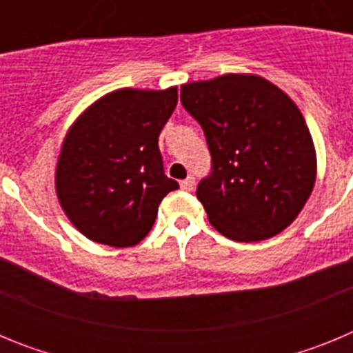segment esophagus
I'll list each match as a JSON object with an SVG mask.
<instances>
[{
  "instance_id": "esophagus-1",
  "label": "esophagus",
  "mask_w": 353,
  "mask_h": 353,
  "mask_svg": "<svg viewBox=\"0 0 353 353\" xmlns=\"http://www.w3.org/2000/svg\"><path fill=\"white\" fill-rule=\"evenodd\" d=\"M194 183H196L194 176H191V174H189L185 180H182V182H180V187H182L183 191H192V189H194Z\"/></svg>"
}]
</instances>
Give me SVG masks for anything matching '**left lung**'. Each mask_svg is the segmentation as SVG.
I'll return each instance as SVG.
<instances>
[{"mask_svg":"<svg viewBox=\"0 0 353 353\" xmlns=\"http://www.w3.org/2000/svg\"><path fill=\"white\" fill-rule=\"evenodd\" d=\"M180 102L207 138L212 166L196 196L212 226L236 242L281 233L316 176L313 139L297 105L269 81L240 74L183 84Z\"/></svg>","mask_w":353,"mask_h":353,"instance_id":"8db88e82","label":"left lung"}]
</instances>
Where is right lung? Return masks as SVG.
Masks as SVG:
<instances>
[{
	"mask_svg": "<svg viewBox=\"0 0 353 353\" xmlns=\"http://www.w3.org/2000/svg\"><path fill=\"white\" fill-rule=\"evenodd\" d=\"M179 102L176 88L118 90L72 125L56 168V192L72 224L99 244L127 248L152 230L168 179L159 134Z\"/></svg>",
	"mask_w": 353,
	"mask_h": 353,
	"instance_id": "1",
	"label": "right lung"
}]
</instances>
